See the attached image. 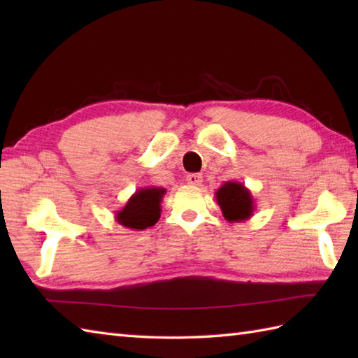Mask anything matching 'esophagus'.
Instances as JSON below:
<instances>
[{
    "label": "esophagus",
    "instance_id": "obj_1",
    "mask_svg": "<svg viewBox=\"0 0 358 358\" xmlns=\"http://www.w3.org/2000/svg\"><path fill=\"white\" fill-rule=\"evenodd\" d=\"M186 181L192 186H200L203 181V177H201V173H189L186 177Z\"/></svg>",
    "mask_w": 358,
    "mask_h": 358
}]
</instances>
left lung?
I'll list each match as a JSON object with an SVG mask.
<instances>
[{
  "label": "left lung",
  "instance_id": "1",
  "mask_svg": "<svg viewBox=\"0 0 358 358\" xmlns=\"http://www.w3.org/2000/svg\"><path fill=\"white\" fill-rule=\"evenodd\" d=\"M217 204L229 223L246 222L254 215V196L249 189L238 181H226L215 192Z\"/></svg>",
  "mask_w": 358,
  "mask_h": 358
}]
</instances>
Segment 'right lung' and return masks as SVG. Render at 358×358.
I'll list each match as a JSON object with an SVG mask.
<instances>
[{
  "instance_id": "add662e5",
  "label": "right lung",
  "mask_w": 358,
  "mask_h": 358,
  "mask_svg": "<svg viewBox=\"0 0 358 358\" xmlns=\"http://www.w3.org/2000/svg\"><path fill=\"white\" fill-rule=\"evenodd\" d=\"M166 194L163 187H141L121 208L115 220L118 224L132 231H144L154 226L162 214V200Z\"/></svg>"
}]
</instances>
